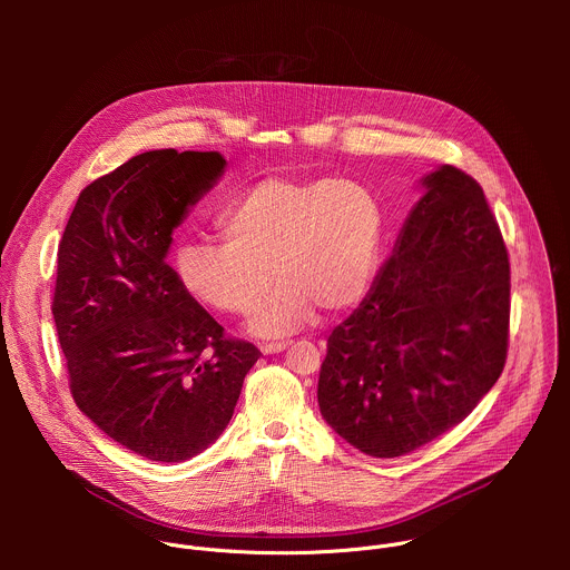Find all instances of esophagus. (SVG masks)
Instances as JSON below:
<instances>
[{
    "label": "esophagus",
    "instance_id": "1",
    "mask_svg": "<svg viewBox=\"0 0 570 570\" xmlns=\"http://www.w3.org/2000/svg\"><path fill=\"white\" fill-rule=\"evenodd\" d=\"M288 345L291 343H284V341L282 343H266V345H262V352L264 354H277V352H284Z\"/></svg>",
    "mask_w": 570,
    "mask_h": 570
}]
</instances>
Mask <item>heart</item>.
Instances as JSON below:
<instances>
[{
  "mask_svg": "<svg viewBox=\"0 0 570 570\" xmlns=\"http://www.w3.org/2000/svg\"><path fill=\"white\" fill-rule=\"evenodd\" d=\"M220 232L225 240H187L176 250L180 284L216 311L246 315L275 275L279 286L250 332L279 338L317 308L341 313L363 297L381 253L383 212L356 180L264 178L225 207Z\"/></svg>",
  "mask_w": 570,
  "mask_h": 570,
  "instance_id": "obj_1",
  "label": "heart"
}]
</instances>
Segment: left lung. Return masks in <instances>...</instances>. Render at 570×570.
<instances>
[{
	"label": "left lung",
	"mask_w": 570,
	"mask_h": 570,
	"mask_svg": "<svg viewBox=\"0 0 570 570\" xmlns=\"http://www.w3.org/2000/svg\"><path fill=\"white\" fill-rule=\"evenodd\" d=\"M422 187L320 367L324 422L372 458L405 455L458 426L508 358L510 259L482 187L451 165Z\"/></svg>",
	"instance_id": "1"
}]
</instances>
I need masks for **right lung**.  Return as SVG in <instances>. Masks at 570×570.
<instances>
[{
	"mask_svg": "<svg viewBox=\"0 0 570 570\" xmlns=\"http://www.w3.org/2000/svg\"><path fill=\"white\" fill-rule=\"evenodd\" d=\"M216 150H148L80 191L58 246L53 322L69 390L108 438L153 462L218 440L262 352L167 264L174 229L223 176Z\"/></svg>",
	"mask_w": 570,
	"mask_h": 570,
	"instance_id": "right-lung-1",
	"label": "right lung"
}]
</instances>
